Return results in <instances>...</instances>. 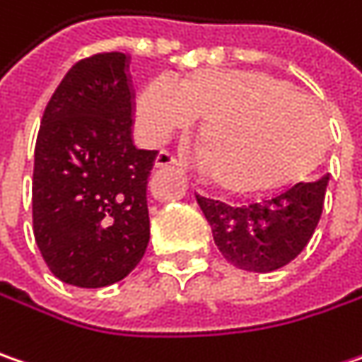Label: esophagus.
Masks as SVG:
<instances>
[{
    "label": "esophagus",
    "instance_id": "obj_1",
    "mask_svg": "<svg viewBox=\"0 0 362 362\" xmlns=\"http://www.w3.org/2000/svg\"><path fill=\"white\" fill-rule=\"evenodd\" d=\"M154 165L158 169H171V167H177V158L169 151H160L154 158Z\"/></svg>",
    "mask_w": 362,
    "mask_h": 362
}]
</instances>
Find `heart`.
I'll return each instance as SVG.
<instances>
[{
  "label": "heart",
  "instance_id": "obj_1",
  "mask_svg": "<svg viewBox=\"0 0 362 362\" xmlns=\"http://www.w3.org/2000/svg\"><path fill=\"white\" fill-rule=\"evenodd\" d=\"M206 116L202 165L220 189L261 193L289 183L320 153L322 118L289 83L264 73L202 69L183 81L158 75L136 100V126L151 144Z\"/></svg>",
  "mask_w": 362,
  "mask_h": 362
}]
</instances>
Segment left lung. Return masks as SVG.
Returning <instances> with one entry per match:
<instances>
[{"mask_svg": "<svg viewBox=\"0 0 362 362\" xmlns=\"http://www.w3.org/2000/svg\"><path fill=\"white\" fill-rule=\"evenodd\" d=\"M328 175L310 183H296L275 197L248 206L197 195V204L211 226L214 243L234 267L252 273H271L291 262L316 230Z\"/></svg>", "mask_w": 362, "mask_h": 362, "instance_id": "8db88e82", "label": "left lung"}]
</instances>
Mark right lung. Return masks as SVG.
Returning <instances> with one entry per match:
<instances>
[{
  "instance_id": "obj_1",
  "label": "right lung",
  "mask_w": 362,
  "mask_h": 362,
  "mask_svg": "<svg viewBox=\"0 0 362 362\" xmlns=\"http://www.w3.org/2000/svg\"><path fill=\"white\" fill-rule=\"evenodd\" d=\"M132 100L128 57L101 52L71 66L40 122L34 238L52 275L75 287L118 283L148 246L156 151L134 146Z\"/></svg>"
}]
</instances>
